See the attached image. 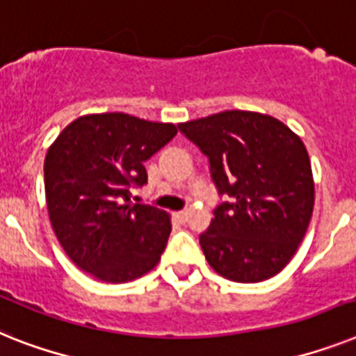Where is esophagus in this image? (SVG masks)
Returning <instances> with one entry per match:
<instances>
[{"mask_svg":"<svg viewBox=\"0 0 356 356\" xmlns=\"http://www.w3.org/2000/svg\"><path fill=\"white\" fill-rule=\"evenodd\" d=\"M175 216L180 220V222H185V220H187V211H178V213H175Z\"/></svg>","mask_w":356,"mask_h":356,"instance_id":"obj_1","label":"esophagus"}]
</instances>
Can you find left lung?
I'll return each mask as SVG.
<instances>
[{
	"label": "left lung",
	"mask_w": 356,
	"mask_h": 356,
	"mask_svg": "<svg viewBox=\"0 0 356 356\" xmlns=\"http://www.w3.org/2000/svg\"><path fill=\"white\" fill-rule=\"evenodd\" d=\"M180 132L209 160L220 196L200 245L214 271L254 284L275 277L302 242L315 205L305 145L273 116L224 111L180 123Z\"/></svg>",
	"instance_id": "left-lung-1"
}]
</instances>
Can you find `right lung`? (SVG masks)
<instances>
[{"instance_id": "right-lung-1", "label": "right lung", "mask_w": 356, "mask_h": 356, "mask_svg": "<svg viewBox=\"0 0 356 356\" xmlns=\"http://www.w3.org/2000/svg\"><path fill=\"white\" fill-rule=\"evenodd\" d=\"M176 132L172 123L105 113L74 120L56 138L45 158L47 209L81 271L122 284L156 266L171 220L158 207L132 204L131 189L147 184L143 161Z\"/></svg>"}]
</instances>
